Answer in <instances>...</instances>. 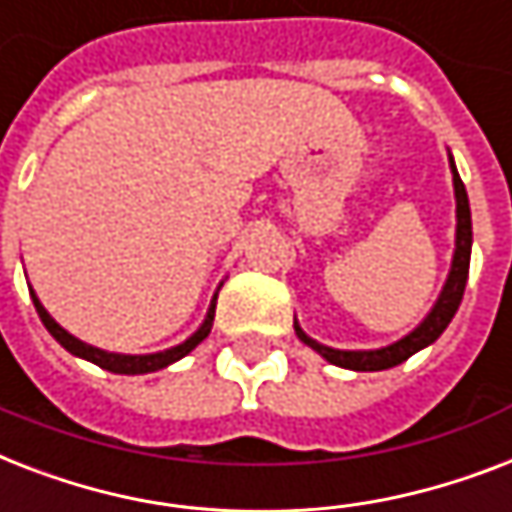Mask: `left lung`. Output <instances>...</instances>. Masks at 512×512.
<instances>
[{
	"instance_id": "obj_1",
	"label": "left lung",
	"mask_w": 512,
	"mask_h": 512,
	"mask_svg": "<svg viewBox=\"0 0 512 512\" xmlns=\"http://www.w3.org/2000/svg\"><path fill=\"white\" fill-rule=\"evenodd\" d=\"M449 169H452V185H455V203H457L455 253H452V267H449L447 282H444V288H441L436 304L431 306V312L425 314L423 322H420L415 330H410L407 335H402L399 341L388 343V346H380V349H365V351H346V349L325 346V343L309 338V335L301 330L298 320H293L298 338H301L309 349L317 351L322 359H327L330 365L343 367V370H357V372H378V370H388V367L402 365V362H407L412 354H418L420 349L431 346V343L436 341L444 330H447V325L457 314L460 301H463L465 282H468L473 227H470L468 192H465L463 179H460V174H457L452 153H449Z\"/></svg>"
}]
</instances>
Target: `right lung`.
Listing matches in <instances>:
<instances>
[{
	"label": "right lung",
	"mask_w": 512,
	"mask_h": 512,
	"mask_svg": "<svg viewBox=\"0 0 512 512\" xmlns=\"http://www.w3.org/2000/svg\"><path fill=\"white\" fill-rule=\"evenodd\" d=\"M219 288H222V285H219ZM216 296H219V290H216L214 298H211L206 320L200 322L198 330H195L187 341L177 343V346H171V349L155 351V354H116V351H105V349H97V346H89V343L79 341L76 335L68 333L65 327L57 325V322L52 320V314L42 306V301H39V296L34 293V288H31V301H34L36 312H39V320L44 322L49 335H52V338H55L65 351H71L73 357L87 359V362H92V365L102 367V370H108V372H116V375H145V372L163 370V367L174 365V362H179L182 357H187V354H190V351L195 349V346H198L208 333H211V325H214V314H216Z\"/></svg>",
	"instance_id": "right-lung-1"
}]
</instances>
